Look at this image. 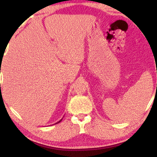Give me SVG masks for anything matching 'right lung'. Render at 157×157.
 <instances>
[{"label":"right lung","instance_id":"add662e5","mask_svg":"<svg viewBox=\"0 0 157 157\" xmlns=\"http://www.w3.org/2000/svg\"><path fill=\"white\" fill-rule=\"evenodd\" d=\"M61 120H62V119H61ZM59 121V122H58V123H59V122H60V121ZM58 123H56V124H58Z\"/></svg>","mask_w":157,"mask_h":157}]
</instances>
